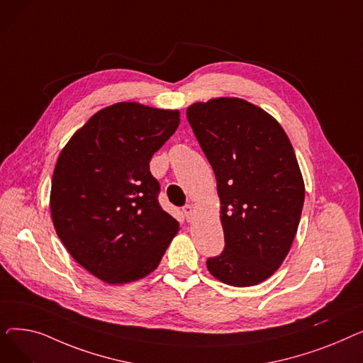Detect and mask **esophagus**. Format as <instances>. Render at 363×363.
<instances>
[{"label":"esophagus","mask_w":363,"mask_h":363,"mask_svg":"<svg viewBox=\"0 0 363 363\" xmlns=\"http://www.w3.org/2000/svg\"><path fill=\"white\" fill-rule=\"evenodd\" d=\"M184 215H185V218H186V220H191L193 219V216H194V207L191 206V204H186L184 208Z\"/></svg>","instance_id":"esophagus-1"}]
</instances>
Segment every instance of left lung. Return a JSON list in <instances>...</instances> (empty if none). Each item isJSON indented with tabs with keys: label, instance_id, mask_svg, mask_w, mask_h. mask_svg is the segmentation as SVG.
Here are the masks:
<instances>
[{
	"label": "left lung",
	"instance_id": "1",
	"mask_svg": "<svg viewBox=\"0 0 363 363\" xmlns=\"http://www.w3.org/2000/svg\"><path fill=\"white\" fill-rule=\"evenodd\" d=\"M186 119L220 201L225 250L207 269L233 287L257 285L279 269L298 228L304 181L293 145L268 111L237 97L194 103Z\"/></svg>",
	"mask_w": 363,
	"mask_h": 363
}]
</instances>
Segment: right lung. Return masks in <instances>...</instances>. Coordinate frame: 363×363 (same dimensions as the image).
I'll list each match as a JSON object with an SVG mask.
<instances>
[{
  "label": "right lung",
  "instance_id": "add662e5",
  "mask_svg": "<svg viewBox=\"0 0 363 363\" xmlns=\"http://www.w3.org/2000/svg\"><path fill=\"white\" fill-rule=\"evenodd\" d=\"M179 110L122 101L76 130L57 159L50 208L69 255L107 284L155 271L179 223L157 201L152 155L179 126Z\"/></svg>",
  "mask_w": 363,
  "mask_h": 363
}]
</instances>
